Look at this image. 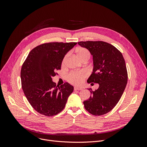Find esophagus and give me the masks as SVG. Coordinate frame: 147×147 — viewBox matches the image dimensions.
I'll use <instances>...</instances> for the list:
<instances>
[{"label":"esophagus","instance_id":"esophagus-1","mask_svg":"<svg viewBox=\"0 0 147 147\" xmlns=\"http://www.w3.org/2000/svg\"><path fill=\"white\" fill-rule=\"evenodd\" d=\"M74 89L75 90H80L82 89V88H80V87H76V86H75Z\"/></svg>","mask_w":147,"mask_h":147}]
</instances>
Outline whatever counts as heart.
<instances>
[{
  "label": "heart",
  "instance_id": "b5f03b06",
  "mask_svg": "<svg viewBox=\"0 0 147 147\" xmlns=\"http://www.w3.org/2000/svg\"><path fill=\"white\" fill-rule=\"evenodd\" d=\"M76 52L77 53V55H78V57H79L80 61H82L84 58L89 59L90 58V53L86 49L83 48H76ZM67 57V56H65L63 59V63H62V65H65ZM86 76H87L86 73L84 71L73 72L70 73L68 76V80L71 83L79 85V84H80L82 83L84 79L86 78Z\"/></svg>",
  "mask_w": 147,
  "mask_h": 147
}]
</instances>
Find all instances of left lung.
Returning <instances> with one entry per match:
<instances>
[{"label": "left lung", "instance_id": "1", "mask_svg": "<svg viewBox=\"0 0 147 147\" xmlns=\"http://www.w3.org/2000/svg\"><path fill=\"white\" fill-rule=\"evenodd\" d=\"M78 44L87 49L92 56L93 69L87 82L99 84L95 91L88 88L91 96L83 101L84 108L94 115L105 114L116 105L126 88L125 61L117 48L107 42L87 41Z\"/></svg>", "mask_w": 147, "mask_h": 147}]
</instances>
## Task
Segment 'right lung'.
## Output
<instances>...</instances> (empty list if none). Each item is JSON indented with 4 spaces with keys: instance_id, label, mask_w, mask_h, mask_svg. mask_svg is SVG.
<instances>
[{
    "instance_id": "1",
    "label": "right lung",
    "mask_w": 147,
    "mask_h": 147,
    "mask_svg": "<svg viewBox=\"0 0 147 147\" xmlns=\"http://www.w3.org/2000/svg\"><path fill=\"white\" fill-rule=\"evenodd\" d=\"M77 44L48 43L37 46L28 55L21 70L22 88L33 109L46 116L63 110L74 87L68 83L58 86L52 81L61 69L66 54Z\"/></svg>"
}]
</instances>
